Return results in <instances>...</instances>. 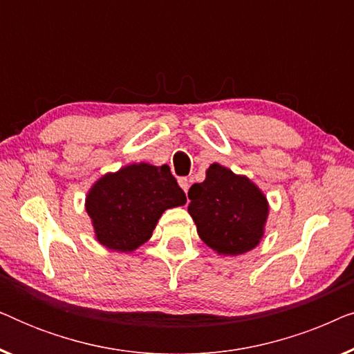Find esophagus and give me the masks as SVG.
I'll list each match as a JSON object with an SVG mask.
<instances>
[{
    "label": "esophagus",
    "mask_w": 354,
    "mask_h": 354,
    "mask_svg": "<svg viewBox=\"0 0 354 354\" xmlns=\"http://www.w3.org/2000/svg\"><path fill=\"white\" fill-rule=\"evenodd\" d=\"M178 185H180L182 190L187 193L188 188H190V180H188L187 177H180V178H178Z\"/></svg>",
    "instance_id": "obj_1"
}]
</instances>
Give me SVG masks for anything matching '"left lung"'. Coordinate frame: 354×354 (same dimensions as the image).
Here are the masks:
<instances>
[{"label":"left lung","mask_w":354,"mask_h":354,"mask_svg":"<svg viewBox=\"0 0 354 354\" xmlns=\"http://www.w3.org/2000/svg\"><path fill=\"white\" fill-rule=\"evenodd\" d=\"M188 212L200 239L224 256L253 250L264 235L269 205L264 193L246 176L211 164L205 182L188 190Z\"/></svg>","instance_id":"1"}]
</instances>
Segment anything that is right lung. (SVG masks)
<instances>
[{"label": "right lung", "mask_w": 354, "mask_h": 354, "mask_svg": "<svg viewBox=\"0 0 354 354\" xmlns=\"http://www.w3.org/2000/svg\"><path fill=\"white\" fill-rule=\"evenodd\" d=\"M187 203L167 164H130L93 183L85 209L96 240L106 248L129 253L151 239L159 217Z\"/></svg>", "instance_id": "right-lung-1"}]
</instances>
